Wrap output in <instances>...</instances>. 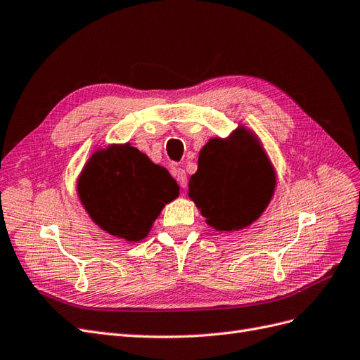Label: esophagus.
I'll return each instance as SVG.
<instances>
[{"label":"esophagus","instance_id":"obj_1","mask_svg":"<svg viewBox=\"0 0 360 360\" xmlns=\"http://www.w3.org/2000/svg\"><path fill=\"white\" fill-rule=\"evenodd\" d=\"M172 174H174V177H176V180L179 181L180 188L186 189V188H188V177H186V172H184V169H181V168H174V169H172Z\"/></svg>","mask_w":360,"mask_h":360}]
</instances>
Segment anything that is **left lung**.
I'll return each instance as SVG.
<instances>
[{
	"label": "left lung",
	"instance_id": "1",
	"mask_svg": "<svg viewBox=\"0 0 360 360\" xmlns=\"http://www.w3.org/2000/svg\"><path fill=\"white\" fill-rule=\"evenodd\" d=\"M275 184L266 151L249 130L238 127L231 138H214L202 147L189 197L214 230L234 231L258 219Z\"/></svg>",
	"mask_w": 360,
	"mask_h": 360
}]
</instances>
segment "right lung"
<instances>
[{
	"label": "right lung",
	"mask_w": 360,
	"mask_h": 360,
	"mask_svg": "<svg viewBox=\"0 0 360 360\" xmlns=\"http://www.w3.org/2000/svg\"><path fill=\"white\" fill-rule=\"evenodd\" d=\"M169 172L130 144L96 151L82 169L78 193L91 219L127 242L147 237L163 205L179 197Z\"/></svg>",
	"instance_id": "1"
}]
</instances>
